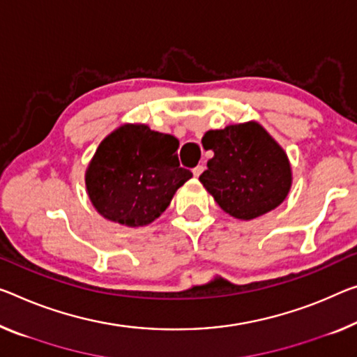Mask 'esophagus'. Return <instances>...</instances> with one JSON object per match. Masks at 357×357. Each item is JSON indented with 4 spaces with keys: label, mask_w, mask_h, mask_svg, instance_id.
<instances>
[{
    "label": "esophagus",
    "mask_w": 357,
    "mask_h": 357,
    "mask_svg": "<svg viewBox=\"0 0 357 357\" xmlns=\"http://www.w3.org/2000/svg\"><path fill=\"white\" fill-rule=\"evenodd\" d=\"M202 171H204V166H201V164H199V166H196L193 169V175H195V177H199V175L202 174Z\"/></svg>",
    "instance_id": "esophagus-1"
}]
</instances>
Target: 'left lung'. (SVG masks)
<instances>
[{
    "label": "left lung",
    "mask_w": 357,
    "mask_h": 357,
    "mask_svg": "<svg viewBox=\"0 0 357 357\" xmlns=\"http://www.w3.org/2000/svg\"><path fill=\"white\" fill-rule=\"evenodd\" d=\"M202 146L213 151L199 182L222 209L239 220H252L286 199L292 186L286 151L259 123L207 130Z\"/></svg>",
    "instance_id": "obj_1"
}]
</instances>
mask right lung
Returning a JSON list of instances; mask_svg holds the SVG:
<instances>
[{
	"instance_id": "add662e5",
	"label": "right lung",
	"mask_w": 357,
	"mask_h": 357,
	"mask_svg": "<svg viewBox=\"0 0 357 357\" xmlns=\"http://www.w3.org/2000/svg\"><path fill=\"white\" fill-rule=\"evenodd\" d=\"M178 140L145 124H124L98 145L86 171L92 206L108 220L144 227L156 220L172 196L193 177L180 167Z\"/></svg>"
}]
</instances>
